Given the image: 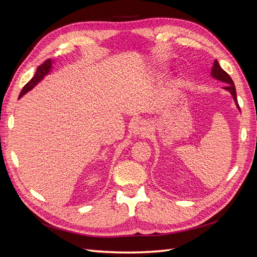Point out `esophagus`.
I'll return each mask as SVG.
<instances>
[{"label": "esophagus", "instance_id": "34e87169", "mask_svg": "<svg viewBox=\"0 0 257 257\" xmlns=\"http://www.w3.org/2000/svg\"><path fill=\"white\" fill-rule=\"evenodd\" d=\"M149 126H148L147 123L144 122H139L138 124H136L134 127V134L138 135V136H146L149 133Z\"/></svg>", "mask_w": 257, "mask_h": 257}]
</instances>
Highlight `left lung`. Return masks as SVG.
<instances>
[{"label": "left lung", "instance_id": "8db88e82", "mask_svg": "<svg viewBox=\"0 0 257 257\" xmlns=\"http://www.w3.org/2000/svg\"><path fill=\"white\" fill-rule=\"evenodd\" d=\"M211 76L213 77V78L220 80V81H223L225 83H227L226 87H224L225 90H227L230 94L232 95V97H234V100L235 103L237 105V108L240 110V107L238 105V100H237V94H236V88H235V83L234 81H232V79L230 78V76L224 71V69L220 66L219 62H217L216 60L214 61L213 63V66H212V69H211Z\"/></svg>", "mask_w": 257, "mask_h": 257}]
</instances>
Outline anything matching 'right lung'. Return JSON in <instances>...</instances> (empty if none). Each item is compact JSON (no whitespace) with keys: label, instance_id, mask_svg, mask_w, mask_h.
<instances>
[{"label":"right lung","instance_id":"right-lung-1","mask_svg":"<svg viewBox=\"0 0 257 257\" xmlns=\"http://www.w3.org/2000/svg\"><path fill=\"white\" fill-rule=\"evenodd\" d=\"M51 63H52V61L50 60V59H48V60H46L44 63L42 64V65H40L37 67V69H36V72H35V75H34V77L32 79H31L25 87H23V89H22V91L20 92V94H19V98L20 97H22L23 95L26 94L27 92H29L30 90H32L35 85L40 82L44 77L47 75L49 72H50V68L52 67V65H51Z\"/></svg>","mask_w":257,"mask_h":257}]
</instances>
